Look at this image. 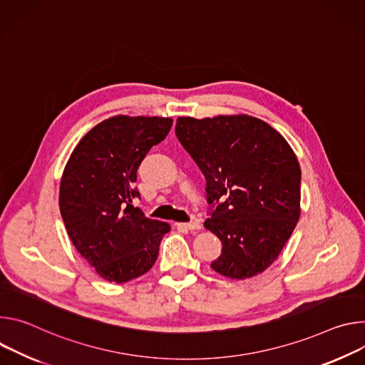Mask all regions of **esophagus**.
<instances>
[{
	"mask_svg": "<svg viewBox=\"0 0 365 365\" xmlns=\"http://www.w3.org/2000/svg\"><path fill=\"white\" fill-rule=\"evenodd\" d=\"M177 227L185 229V230H197L201 227V225L198 220H194V222H188V223H177Z\"/></svg>",
	"mask_w": 365,
	"mask_h": 365,
	"instance_id": "1",
	"label": "esophagus"
}]
</instances>
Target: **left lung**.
<instances>
[{
	"instance_id": "left-lung-1",
	"label": "left lung",
	"mask_w": 365,
	"mask_h": 365,
	"mask_svg": "<svg viewBox=\"0 0 365 365\" xmlns=\"http://www.w3.org/2000/svg\"><path fill=\"white\" fill-rule=\"evenodd\" d=\"M175 135L206 178L205 226L222 240L210 267L233 279L261 274L300 217L302 171L293 149L251 115L178 117Z\"/></svg>"
}]
</instances>
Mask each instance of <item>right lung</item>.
<instances>
[{"label":"right lung","mask_w":365,"mask_h":365,"mask_svg":"<svg viewBox=\"0 0 365 365\" xmlns=\"http://www.w3.org/2000/svg\"><path fill=\"white\" fill-rule=\"evenodd\" d=\"M173 118L115 115L93 128L65 167L59 207L66 232L100 277L126 282L148 272L170 225L152 220L132 203L138 168L167 138Z\"/></svg>","instance_id":"1"}]
</instances>
